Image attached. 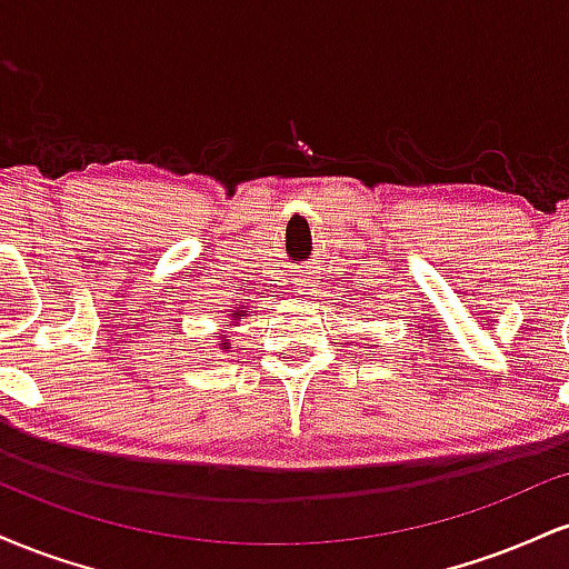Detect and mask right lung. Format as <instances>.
<instances>
[{
    "mask_svg": "<svg viewBox=\"0 0 569 569\" xmlns=\"http://www.w3.org/2000/svg\"><path fill=\"white\" fill-rule=\"evenodd\" d=\"M243 316H248L246 307H234V310H230V326L238 323ZM221 350H230V339H227L224 335H221Z\"/></svg>",
    "mask_w": 569,
    "mask_h": 569,
    "instance_id": "right-lung-1",
    "label": "right lung"
}]
</instances>
